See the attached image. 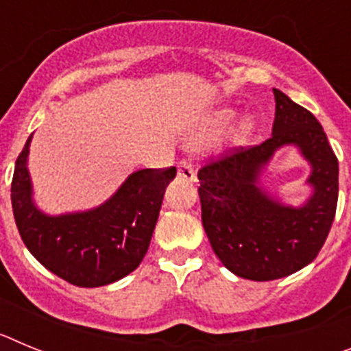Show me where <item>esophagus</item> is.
Wrapping results in <instances>:
<instances>
[{"label": "esophagus", "mask_w": 351, "mask_h": 351, "mask_svg": "<svg viewBox=\"0 0 351 351\" xmlns=\"http://www.w3.org/2000/svg\"><path fill=\"white\" fill-rule=\"evenodd\" d=\"M178 176L186 181H195V170L190 160H181L178 163Z\"/></svg>", "instance_id": "34e87169"}]
</instances>
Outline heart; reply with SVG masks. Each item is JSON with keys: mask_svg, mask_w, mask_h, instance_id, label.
Here are the masks:
<instances>
[{"mask_svg": "<svg viewBox=\"0 0 351 351\" xmlns=\"http://www.w3.org/2000/svg\"><path fill=\"white\" fill-rule=\"evenodd\" d=\"M235 117V112L232 108H219V110H214L206 121H204L202 128H200V133L198 137L200 138H213L219 133L225 132L228 128V125L232 123V119ZM253 130H255V121L251 117H244L234 130V141L235 142H246L247 138L253 135Z\"/></svg>", "mask_w": 351, "mask_h": 351, "instance_id": "heart-1", "label": "heart"}]
</instances>
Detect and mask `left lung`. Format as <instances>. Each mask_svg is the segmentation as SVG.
<instances>
[{
    "mask_svg": "<svg viewBox=\"0 0 351 351\" xmlns=\"http://www.w3.org/2000/svg\"><path fill=\"white\" fill-rule=\"evenodd\" d=\"M272 135L235 147L198 170L202 225L228 271L253 281H272L300 271L320 253L332 226L339 167L327 135L308 108L274 89ZM297 145L312 165L313 195L300 208L285 206L259 186V173L278 148Z\"/></svg>",
    "mask_w": 351,
    "mask_h": 351,
    "instance_id": "obj_1",
    "label": "left lung"
}]
</instances>
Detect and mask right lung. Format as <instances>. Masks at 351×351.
Segmentation results:
<instances>
[{"instance_id": "add662e5", "label": "right lung", "mask_w": 351, "mask_h": 351, "mask_svg": "<svg viewBox=\"0 0 351 351\" xmlns=\"http://www.w3.org/2000/svg\"><path fill=\"white\" fill-rule=\"evenodd\" d=\"M31 135L15 161L12 209L29 253L43 267L75 287L110 285L141 265L176 167L133 172L100 207L43 214L33 202L27 172Z\"/></svg>"}]
</instances>
